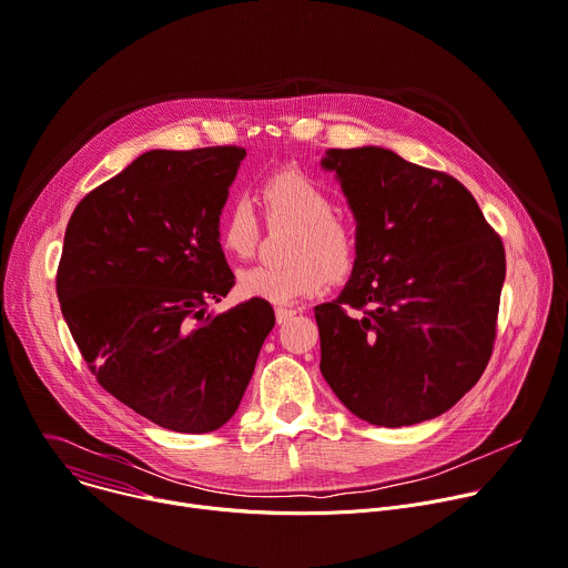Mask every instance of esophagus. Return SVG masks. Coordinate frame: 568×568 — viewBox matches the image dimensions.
Masks as SVG:
<instances>
[{
    "mask_svg": "<svg viewBox=\"0 0 568 568\" xmlns=\"http://www.w3.org/2000/svg\"><path fill=\"white\" fill-rule=\"evenodd\" d=\"M293 316H295V310H286V307H277V310H275V318H277L280 325L286 323V321H291Z\"/></svg>",
    "mask_w": 568,
    "mask_h": 568,
    "instance_id": "34e87169",
    "label": "esophagus"
}]
</instances>
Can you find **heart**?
Wrapping results in <instances>:
<instances>
[{
	"label": "heart",
	"mask_w": 568,
	"mask_h": 568,
	"mask_svg": "<svg viewBox=\"0 0 568 568\" xmlns=\"http://www.w3.org/2000/svg\"><path fill=\"white\" fill-rule=\"evenodd\" d=\"M261 204L271 227H295L288 243L291 264H256L239 273L236 288L243 297L273 304H293L318 295L332 275L353 271L357 258V230L336 213L329 189L297 168L277 170L261 184ZM261 223L247 197H234L221 217V245L239 258H247L258 243Z\"/></svg>",
	"instance_id": "b5f03b06"
}]
</instances>
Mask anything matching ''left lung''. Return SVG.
I'll return each mask as SVG.
<instances>
[{
    "mask_svg": "<svg viewBox=\"0 0 568 568\" xmlns=\"http://www.w3.org/2000/svg\"><path fill=\"white\" fill-rule=\"evenodd\" d=\"M357 217L351 282L314 310L321 373L382 427L448 412L483 377L496 341L505 247L455 178L382 148L329 150Z\"/></svg>",
    "mask_w": 568,
    "mask_h": 568,
    "instance_id": "1",
    "label": "left lung"
}]
</instances>
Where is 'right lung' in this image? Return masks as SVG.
I'll return each instance as SVG.
<instances>
[{
	"instance_id": "add662e5",
	"label": "right lung",
	"mask_w": 568,
	"mask_h": 568,
	"mask_svg": "<svg viewBox=\"0 0 568 568\" xmlns=\"http://www.w3.org/2000/svg\"><path fill=\"white\" fill-rule=\"evenodd\" d=\"M245 150H152L85 195L57 271L63 318L100 386L152 423L223 427L275 325L266 300L206 316L234 286L217 223Z\"/></svg>"
}]
</instances>
